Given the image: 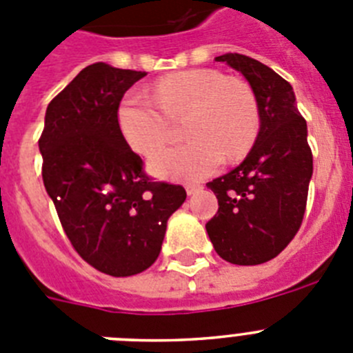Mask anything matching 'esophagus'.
<instances>
[{"label": "esophagus", "instance_id": "34e87169", "mask_svg": "<svg viewBox=\"0 0 353 353\" xmlns=\"http://www.w3.org/2000/svg\"><path fill=\"white\" fill-rule=\"evenodd\" d=\"M201 189H203V185H199V183H187V185H185V191H187V194H189V196L198 194Z\"/></svg>", "mask_w": 353, "mask_h": 353}]
</instances>
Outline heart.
I'll use <instances>...</instances> for the list:
<instances>
[{
  "mask_svg": "<svg viewBox=\"0 0 353 353\" xmlns=\"http://www.w3.org/2000/svg\"><path fill=\"white\" fill-rule=\"evenodd\" d=\"M183 120L189 141L162 150L150 170L162 179L198 180L248 154L256 138L260 113L254 93L242 81L226 79L212 68H191L162 77L154 95L127 93L118 123L130 146L150 155L170 141L173 118Z\"/></svg>",
  "mask_w": 353,
  "mask_h": 353,
  "instance_id": "1",
  "label": "heart"
}]
</instances>
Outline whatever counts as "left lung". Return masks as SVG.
Masks as SVG:
<instances>
[{"label": "left lung", "mask_w": 353, "mask_h": 353, "mask_svg": "<svg viewBox=\"0 0 353 353\" xmlns=\"http://www.w3.org/2000/svg\"><path fill=\"white\" fill-rule=\"evenodd\" d=\"M224 61L251 84L260 132L244 162L207 183L219 201L207 223L215 252L233 265H260L276 258L304 219L313 154L307 125L292 84L254 58L226 52Z\"/></svg>", "instance_id": "8db88e82"}]
</instances>
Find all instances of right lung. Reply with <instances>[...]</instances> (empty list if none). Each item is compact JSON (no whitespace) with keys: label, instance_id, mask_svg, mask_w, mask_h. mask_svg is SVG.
<instances>
[{"label":"right lung","instance_id":"right-lung-1","mask_svg":"<svg viewBox=\"0 0 353 353\" xmlns=\"http://www.w3.org/2000/svg\"><path fill=\"white\" fill-rule=\"evenodd\" d=\"M146 72L93 63L46 111L42 179L72 248L93 269L127 277L154 265L185 189L154 182L127 145L118 108Z\"/></svg>","mask_w":353,"mask_h":353}]
</instances>
